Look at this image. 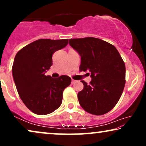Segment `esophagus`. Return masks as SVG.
Listing matches in <instances>:
<instances>
[{
  "instance_id": "obj_1",
  "label": "esophagus",
  "mask_w": 146,
  "mask_h": 146,
  "mask_svg": "<svg viewBox=\"0 0 146 146\" xmlns=\"http://www.w3.org/2000/svg\"><path fill=\"white\" fill-rule=\"evenodd\" d=\"M76 82V81L75 80H73V79H72V84H74V83Z\"/></svg>"
}]
</instances>
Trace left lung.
<instances>
[{
	"instance_id": "left-lung-1",
	"label": "left lung",
	"mask_w": 146,
	"mask_h": 146,
	"mask_svg": "<svg viewBox=\"0 0 146 146\" xmlns=\"http://www.w3.org/2000/svg\"><path fill=\"white\" fill-rule=\"evenodd\" d=\"M69 44L81 56L80 71L89 72V84L78 94L82 108L94 115L105 114L119 101L125 83V66L114 46L93 37L74 38Z\"/></svg>"
}]
</instances>
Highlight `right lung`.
<instances>
[{
  "label": "right lung",
  "instance_id": "obj_1",
  "mask_svg": "<svg viewBox=\"0 0 146 146\" xmlns=\"http://www.w3.org/2000/svg\"><path fill=\"white\" fill-rule=\"evenodd\" d=\"M68 44V39H39L15 56L12 72L18 93L26 106L36 114H48L58 108L64 90L70 84L68 76L52 78L45 75L52 65L53 54Z\"/></svg>",
  "mask_w": 146,
  "mask_h": 146
}]
</instances>
